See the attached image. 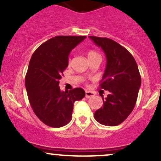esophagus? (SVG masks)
I'll list each match as a JSON object with an SVG mask.
<instances>
[{
  "label": "esophagus",
  "instance_id": "obj_1",
  "mask_svg": "<svg viewBox=\"0 0 161 161\" xmlns=\"http://www.w3.org/2000/svg\"><path fill=\"white\" fill-rule=\"evenodd\" d=\"M95 95V93L90 91H86V98H90Z\"/></svg>",
  "mask_w": 161,
  "mask_h": 161
}]
</instances>
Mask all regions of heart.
I'll return each mask as SVG.
<instances>
[{
    "instance_id": "obj_1",
    "label": "heart",
    "mask_w": 161,
    "mask_h": 161,
    "mask_svg": "<svg viewBox=\"0 0 161 161\" xmlns=\"http://www.w3.org/2000/svg\"><path fill=\"white\" fill-rule=\"evenodd\" d=\"M97 55H98V53H97V52H95V51H89L88 53H87V57H88V60L92 58V57L97 56Z\"/></svg>"
}]
</instances>
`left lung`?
Returning a JSON list of instances; mask_svg holds the SVG:
<instances>
[{"instance_id":"8db88e82","label":"left lung","mask_w":161,"mask_h":161,"mask_svg":"<svg viewBox=\"0 0 161 161\" xmlns=\"http://www.w3.org/2000/svg\"><path fill=\"white\" fill-rule=\"evenodd\" d=\"M105 53L107 65L100 87L109 91L103 107L94 114L99 123L115 126L128 117L135 108L141 86V75L132 55L108 38L88 36Z\"/></svg>"}]
</instances>
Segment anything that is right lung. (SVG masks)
I'll return each instance as SVG.
<instances>
[{"mask_svg": "<svg viewBox=\"0 0 161 161\" xmlns=\"http://www.w3.org/2000/svg\"><path fill=\"white\" fill-rule=\"evenodd\" d=\"M86 38L55 36L40 45L31 57L25 79L28 97L37 117L48 126L68 124L74 102L86 95L81 88L61 92L59 86L70 51Z\"/></svg>", "mask_w": 161, "mask_h": 161, "instance_id": "add662e5", "label": "right lung"}]
</instances>
